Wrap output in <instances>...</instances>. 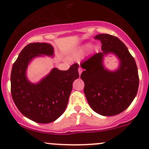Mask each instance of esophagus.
Listing matches in <instances>:
<instances>
[{"mask_svg": "<svg viewBox=\"0 0 149 149\" xmlns=\"http://www.w3.org/2000/svg\"><path fill=\"white\" fill-rule=\"evenodd\" d=\"M83 69H82L81 67H79V69H78V73H79V75L80 76V75H81V73H82V72H83Z\"/></svg>", "mask_w": 149, "mask_h": 149, "instance_id": "34e87169", "label": "esophagus"}]
</instances>
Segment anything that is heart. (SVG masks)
Wrapping results in <instances>:
<instances>
[{
    "instance_id": "b5f03b06",
    "label": "heart",
    "mask_w": 149,
    "mask_h": 149,
    "mask_svg": "<svg viewBox=\"0 0 149 149\" xmlns=\"http://www.w3.org/2000/svg\"><path fill=\"white\" fill-rule=\"evenodd\" d=\"M90 46V44L89 42H87V43L76 47L70 52V58L72 59H78L81 58Z\"/></svg>"
}]
</instances>
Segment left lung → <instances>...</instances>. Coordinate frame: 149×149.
Masks as SVG:
<instances>
[{
  "mask_svg": "<svg viewBox=\"0 0 149 149\" xmlns=\"http://www.w3.org/2000/svg\"><path fill=\"white\" fill-rule=\"evenodd\" d=\"M102 52L97 53L80 64L85 70L80 75L84 81V93L92 110L104 116L124 111L136 97L139 75L134 59L125 45L113 36L98 34ZM113 54L119 59L118 69L108 70L104 58Z\"/></svg>",
  "mask_w": 149,
  "mask_h": 149,
  "instance_id": "left-lung-1",
  "label": "left lung"
}]
</instances>
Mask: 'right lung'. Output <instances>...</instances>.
Here are the masks:
<instances>
[{"label":"right lung","instance_id":"1","mask_svg":"<svg viewBox=\"0 0 149 149\" xmlns=\"http://www.w3.org/2000/svg\"><path fill=\"white\" fill-rule=\"evenodd\" d=\"M51 44L34 42L21 51L13 66L10 77L11 94L15 105L27 118L38 123H49L64 113L73 88V82L78 78V64L67 71L53 68L38 83L27 78L29 65L35 58L53 57Z\"/></svg>","mask_w":149,"mask_h":149}]
</instances>
